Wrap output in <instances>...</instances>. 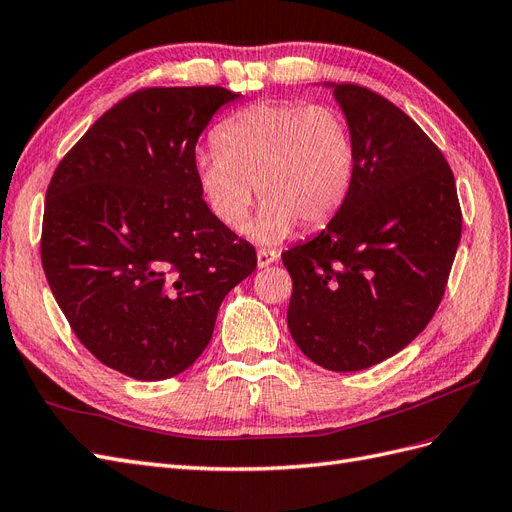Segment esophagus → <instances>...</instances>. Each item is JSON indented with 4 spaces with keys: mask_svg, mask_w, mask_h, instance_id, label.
I'll return each instance as SVG.
<instances>
[{
    "mask_svg": "<svg viewBox=\"0 0 512 512\" xmlns=\"http://www.w3.org/2000/svg\"><path fill=\"white\" fill-rule=\"evenodd\" d=\"M280 258V254H277L275 250H258V267H269L273 265V262Z\"/></svg>",
    "mask_w": 512,
    "mask_h": 512,
    "instance_id": "1",
    "label": "esophagus"
}]
</instances>
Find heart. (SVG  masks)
Returning <instances> with one entry per match:
<instances>
[{
	"label": "heart",
	"instance_id": "b5f03b06",
	"mask_svg": "<svg viewBox=\"0 0 512 512\" xmlns=\"http://www.w3.org/2000/svg\"><path fill=\"white\" fill-rule=\"evenodd\" d=\"M198 151L194 173L213 218L243 230L254 196L265 203L254 235L275 243L301 222L327 224L344 207L356 175L348 117L331 104L269 100L241 108Z\"/></svg>",
	"mask_w": 512,
	"mask_h": 512
}]
</instances>
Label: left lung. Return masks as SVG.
Instances as JSON below:
<instances>
[{
    "label": "left lung",
    "instance_id": "1",
    "mask_svg": "<svg viewBox=\"0 0 512 512\" xmlns=\"http://www.w3.org/2000/svg\"><path fill=\"white\" fill-rule=\"evenodd\" d=\"M333 94L356 175L327 228L282 254L288 329L320 367L359 371L406 348L436 314L463 218L451 166L399 106L354 83Z\"/></svg>",
    "mask_w": 512,
    "mask_h": 512
}]
</instances>
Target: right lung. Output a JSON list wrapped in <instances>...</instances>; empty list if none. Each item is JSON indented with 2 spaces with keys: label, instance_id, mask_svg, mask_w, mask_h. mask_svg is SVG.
Segmentation results:
<instances>
[{
  "label": "right lung",
  "instance_id": "1",
  "mask_svg": "<svg viewBox=\"0 0 512 512\" xmlns=\"http://www.w3.org/2000/svg\"><path fill=\"white\" fill-rule=\"evenodd\" d=\"M239 96L218 85L138 89L51 177L46 282L79 342L130 378L188 369L226 294L256 269L254 245L213 218L194 173L198 136Z\"/></svg>",
  "mask_w": 512,
  "mask_h": 512
}]
</instances>
